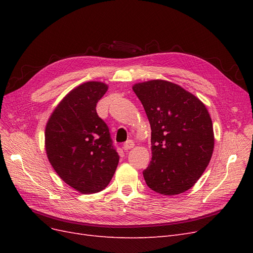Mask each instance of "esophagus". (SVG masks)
Returning a JSON list of instances; mask_svg holds the SVG:
<instances>
[{"instance_id":"1","label":"esophagus","mask_w":253,"mask_h":253,"mask_svg":"<svg viewBox=\"0 0 253 253\" xmlns=\"http://www.w3.org/2000/svg\"><path fill=\"white\" fill-rule=\"evenodd\" d=\"M134 145H135V143H134L133 140H127V141L124 144V150H125V151L131 150V149L134 148Z\"/></svg>"}]
</instances>
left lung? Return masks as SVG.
<instances>
[{
    "label": "left lung",
    "instance_id": "left-lung-1",
    "mask_svg": "<svg viewBox=\"0 0 253 253\" xmlns=\"http://www.w3.org/2000/svg\"><path fill=\"white\" fill-rule=\"evenodd\" d=\"M151 126L152 160L143 177L164 195L186 192L208 167L214 149L212 120L206 105L188 90L166 80L136 83Z\"/></svg>",
    "mask_w": 253,
    "mask_h": 253
}]
</instances>
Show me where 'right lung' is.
I'll list each match as a JSON object with an SVG mask.
<instances>
[{"mask_svg": "<svg viewBox=\"0 0 253 253\" xmlns=\"http://www.w3.org/2000/svg\"><path fill=\"white\" fill-rule=\"evenodd\" d=\"M108 88L100 81L80 84L59 102L45 127V150L51 167L83 194L105 189L119 163L109 127L96 112Z\"/></svg>", "mask_w": 253, "mask_h": 253, "instance_id": "obj_1", "label": "right lung"}]
</instances>
